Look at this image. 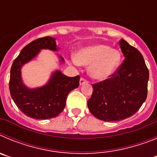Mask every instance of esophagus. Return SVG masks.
I'll list each match as a JSON object with an SVG mask.
<instances>
[{
	"label": "esophagus",
	"mask_w": 157,
	"mask_h": 157,
	"mask_svg": "<svg viewBox=\"0 0 157 157\" xmlns=\"http://www.w3.org/2000/svg\"><path fill=\"white\" fill-rule=\"evenodd\" d=\"M88 82V81H87L86 78H81V79H80V85H83V84H85V83H87Z\"/></svg>",
	"instance_id": "obj_1"
}]
</instances>
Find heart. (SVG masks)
Wrapping results in <instances>:
<instances>
[{"mask_svg": "<svg viewBox=\"0 0 157 157\" xmlns=\"http://www.w3.org/2000/svg\"><path fill=\"white\" fill-rule=\"evenodd\" d=\"M78 64L88 66L93 78L105 80L117 69L121 60L120 52L106 45H94L80 49L75 55Z\"/></svg>", "mask_w": 157, "mask_h": 157, "instance_id": "1", "label": "heart"}]
</instances>
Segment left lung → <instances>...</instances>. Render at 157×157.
I'll return each instance as SVG.
<instances>
[{
	"label": "left lung",
	"instance_id": "left-lung-1",
	"mask_svg": "<svg viewBox=\"0 0 157 157\" xmlns=\"http://www.w3.org/2000/svg\"><path fill=\"white\" fill-rule=\"evenodd\" d=\"M120 45L125 57L111 78L93 84L88 100L90 112L103 121H120L139 110L147 98L149 70L141 52L121 39Z\"/></svg>",
	"mask_w": 157,
	"mask_h": 157
}]
</instances>
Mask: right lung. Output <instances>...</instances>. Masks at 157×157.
<instances>
[{
    "mask_svg": "<svg viewBox=\"0 0 157 157\" xmlns=\"http://www.w3.org/2000/svg\"><path fill=\"white\" fill-rule=\"evenodd\" d=\"M43 48L57 51L55 38L47 36L26 45L12 63L9 80L11 97L16 106L26 116L36 120L56 117L64 109L69 93L78 87L80 79L79 75L68 77L56 71L44 86L27 88L22 81L21 67ZM60 59L63 62V57L60 56Z\"/></svg>",
    "mask_w": 157,
    "mask_h": 157,
    "instance_id": "add662e5",
    "label": "right lung"
}]
</instances>
